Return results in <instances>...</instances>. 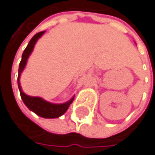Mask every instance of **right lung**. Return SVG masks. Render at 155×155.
I'll use <instances>...</instances> for the list:
<instances>
[{
	"label": "right lung",
	"mask_w": 155,
	"mask_h": 155,
	"mask_svg": "<svg viewBox=\"0 0 155 155\" xmlns=\"http://www.w3.org/2000/svg\"><path fill=\"white\" fill-rule=\"evenodd\" d=\"M44 33H45V31L37 33L31 38V40L29 41L28 45L27 46L26 49L24 50V52L22 54L21 61L19 63V67H18V89H19L20 97H21L24 104L29 108L30 110H32L37 115H38V116H40L42 117H46V118H55V117H59L60 116H62L63 114H64L66 112V110L68 109L70 104L73 102L74 97H73L69 101H67L65 103H63V104H53V103H50V102H47L46 101H44L42 98H39V97H31V96H28V95L25 94L22 91L21 87H20V83H19V77H20V74H21L23 69L26 66L28 58L30 55V54L32 53L36 42L38 41V39Z\"/></svg>",
	"instance_id": "add662e5"
}]
</instances>
